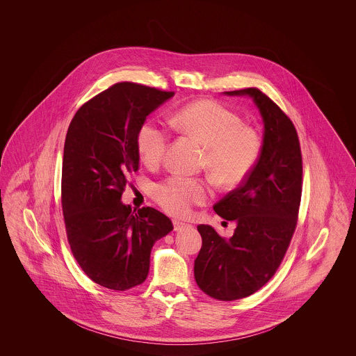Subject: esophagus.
<instances>
[{"label":"esophagus","mask_w":356,"mask_h":356,"mask_svg":"<svg viewBox=\"0 0 356 356\" xmlns=\"http://www.w3.org/2000/svg\"><path fill=\"white\" fill-rule=\"evenodd\" d=\"M173 227H175V231H177V232H181V231H186L188 228H191L189 224L180 220H173Z\"/></svg>","instance_id":"34e87169"}]
</instances>
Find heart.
Masks as SVG:
<instances>
[{
    "label": "heart",
    "instance_id": "heart-1",
    "mask_svg": "<svg viewBox=\"0 0 356 356\" xmlns=\"http://www.w3.org/2000/svg\"><path fill=\"white\" fill-rule=\"evenodd\" d=\"M172 124L205 148L203 165L221 186L243 183L260 159L259 135L243 127L241 119L219 102H191L173 116ZM168 138L170 135L161 124L145 121L137 132L141 160L148 165L157 164L167 151ZM153 196L170 215L186 216L193 205L208 199L209 188L200 180L170 176L154 186Z\"/></svg>",
    "mask_w": 356,
    "mask_h": 356
}]
</instances>
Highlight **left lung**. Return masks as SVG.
Listing matches in <instances>:
<instances>
[{
	"label": "left lung",
	"mask_w": 356,
	"mask_h": 356,
	"mask_svg": "<svg viewBox=\"0 0 356 356\" xmlns=\"http://www.w3.org/2000/svg\"><path fill=\"white\" fill-rule=\"evenodd\" d=\"M222 93L250 97L264 124L254 170L213 205L220 218L236 222L234 235L224 238L211 225L197 227L203 245L195 280L211 298L229 302L254 293L280 266L296 227L303 167L296 129L275 102L256 88Z\"/></svg>",
	"instance_id": "left-lung-1"
}]
</instances>
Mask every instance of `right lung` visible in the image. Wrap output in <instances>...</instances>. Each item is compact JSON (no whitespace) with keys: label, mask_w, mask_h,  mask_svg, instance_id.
<instances>
[{"label":"right lung","mask_w":356,"mask_h":356,"mask_svg":"<svg viewBox=\"0 0 356 356\" xmlns=\"http://www.w3.org/2000/svg\"><path fill=\"white\" fill-rule=\"evenodd\" d=\"M173 92L119 83L76 112L64 145L61 202L68 241L83 271L102 287L125 291L149 272L153 244L173 229L151 207L121 202L138 170L137 132Z\"/></svg>","instance_id":"add662e5"}]
</instances>
